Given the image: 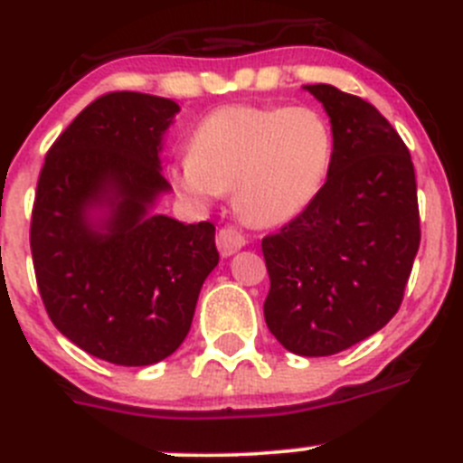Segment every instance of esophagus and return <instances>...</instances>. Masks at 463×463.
<instances>
[{
    "instance_id": "1",
    "label": "esophagus",
    "mask_w": 463,
    "mask_h": 463,
    "mask_svg": "<svg viewBox=\"0 0 463 463\" xmlns=\"http://www.w3.org/2000/svg\"><path fill=\"white\" fill-rule=\"evenodd\" d=\"M245 243H248V239L241 234L239 229H234V227L220 229L218 250H220V255H222V257H232L234 252H239Z\"/></svg>"
}]
</instances>
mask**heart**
Wrapping results in <instances>:
<instances>
[{
    "instance_id": "1",
    "label": "heart",
    "mask_w": 463,
    "mask_h": 463,
    "mask_svg": "<svg viewBox=\"0 0 463 463\" xmlns=\"http://www.w3.org/2000/svg\"><path fill=\"white\" fill-rule=\"evenodd\" d=\"M334 165V129L313 106L234 104L194 127L171 181L194 203L234 190L241 218L271 227L297 218L322 192Z\"/></svg>"
}]
</instances>
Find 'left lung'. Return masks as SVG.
<instances>
[{
  "label": "left lung",
  "mask_w": 463,
  "mask_h": 463,
  "mask_svg": "<svg viewBox=\"0 0 463 463\" xmlns=\"http://www.w3.org/2000/svg\"><path fill=\"white\" fill-rule=\"evenodd\" d=\"M334 129V165L301 215L261 241L264 320L282 347L329 357L399 310L420 248L411 153L380 110L334 85H304Z\"/></svg>",
  "instance_id": "obj_1"
}]
</instances>
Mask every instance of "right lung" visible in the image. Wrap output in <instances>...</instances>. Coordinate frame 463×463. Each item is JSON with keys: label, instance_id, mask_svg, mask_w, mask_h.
<instances>
[{"label": "right lung", "instance_id": "right-lung-1", "mask_svg": "<svg viewBox=\"0 0 463 463\" xmlns=\"http://www.w3.org/2000/svg\"><path fill=\"white\" fill-rule=\"evenodd\" d=\"M178 110L155 94H104L52 143L36 185L30 245L48 317L118 366L181 347L220 261L211 222L155 213L171 190L159 153Z\"/></svg>", "mask_w": 463, "mask_h": 463}]
</instances>
